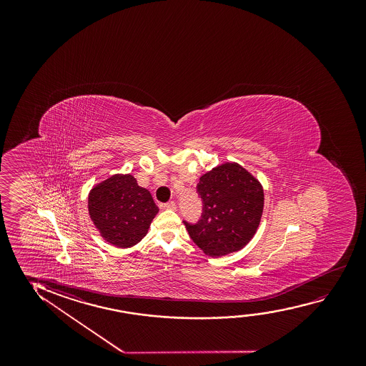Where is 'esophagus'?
I'll return each instance as SVG.
<instances>
[{
	"instance_id": "34e87169",
	"label": "esophagus",
	"mask_w": 366,
	"mask_h": 366,
	"mask_svg": "<svg viewBox=\"0 0 366 366\" xmlns=\"http://www.w3.org/2000/svg\"><path fill=\"white\" fill-rule=\"evenodd\" d=\"M164 209H166V210H176V204L174 202V201H169V202H166V204H164V206H162Z\"/></svg>"
}]
</instances>
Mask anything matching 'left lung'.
Listing matches in <instances>:
<instances>
[{"mask_svg": "<svg viewBox=\"0 0 366 366\" xmlns=\"http://www.w3.org/2000/svg\"><path fill=\"white\" fill-rule=\"evenodd\" d=\"M204 207L196 224L184 221L192 241L211 257L244 249L255 235L264 210L260 181L236 162H225L201 176Z\"/></svg>", "mask_w": 366, "mask_h": 366, "instance_id": "left-lung-1", "label": "left lung"}]
</instances>
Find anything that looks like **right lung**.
Here are the masks:
<instances>
[{"label": "right lung", "mask_w": 366, "mask_h": 366, "mask_svg": "<svg viewBox=\"0 0 366 366\" xmlns=\"http://www.w3.org/2000/svg\"><path fill=\"white\" fill-rule=\"evenodd\" d=\"M87 202L102 239L121 249L139 244L159 212L150 191L137 185L130 174H116L94 186Z\"/></svg>", "instance_id": "add662e5"}]
</instances>
